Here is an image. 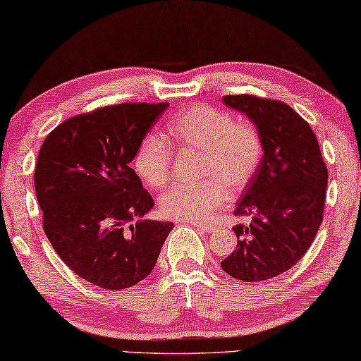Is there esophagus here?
<instances>
[{
  "label": "esophagus",
  "mask_w": 361,
  "mask_h": 361,
  "mask_svg": "<svg viewBox=\"0 0 361 361\" xmlns=\"http://www.w3.org/2000/svg\"><path fill=\"white\" fill-rule=\"evenodd\" d=\"M192 226H193L195 228L202 230V232H204V233H212V232H216V230H217V227H216V226H211V224H197V222H192Z\"/></svg>",
  "instance_id": "obj_1"
}]
</instances>
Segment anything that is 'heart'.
I'll return each mask as SVG.
<instances>
[{
    "label": "heart",
    "mask_w": 361,
    "mask_h": 361,
    "mask_svg": "<svg viewBox=\"0 0 361 361\" xmlns=\"http://www.w3.org/2000/svg\"><path fill=\"white\" fill-rule=\"evenodd\" d=\"M171 145L177 152H198V176L193 185H176L159 198L163 216L177 221H203L238 193L256 176L264 157V142L256 125L233 120L227 111L197 105L176 115L166 125ZM171 149L157 134L137 147L133 169L152 188L164 187L171 177Z\"/></svg>",
    "instance_id": "b5f03b06"
}]
</instances>
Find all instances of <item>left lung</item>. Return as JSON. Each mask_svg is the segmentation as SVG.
<instances>
[{
	"label": "left lung",
	"mask_w": 361,
	"mask_h": 361,
	"mask_svg": "<svg viewBox=\"0 0 361 361\" xmlns=\"http://www.w3.org/2000/svg\"><path fill=\"white\" fill-rule=\"evenodd\" d=\"M222 100L256 125L264 157L233 211L250 222L233 227L238 243L221 267L236 280H270L298 264L314 241L328 169L309 123L285 102L251 94Z\"/></svg>",
	"instance_id": "8db88e82"
}]
</instances>
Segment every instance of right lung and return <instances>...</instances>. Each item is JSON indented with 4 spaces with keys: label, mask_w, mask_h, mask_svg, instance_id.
<instances>
[{
    "label": "right lung",
    "mask_w": 361,
    "mask_h": 361,
    "mask_svg": "<svg viewBox=\"0 0 361 361\" xmlns=\"http://www.w3.org/2000/svg\"><path fill=\"white\" fill-rule=\"evenodd\" d=\"M118 104L76 115L44 139L35 168L43 228L59 257L104 289L137 285L155 267L173 222L140 221L153 198L129 166L168 109ZM134 219L137 223L131 224Z\"/></svg>",
    "instance_id": "obj_1"
}]
</instances>
